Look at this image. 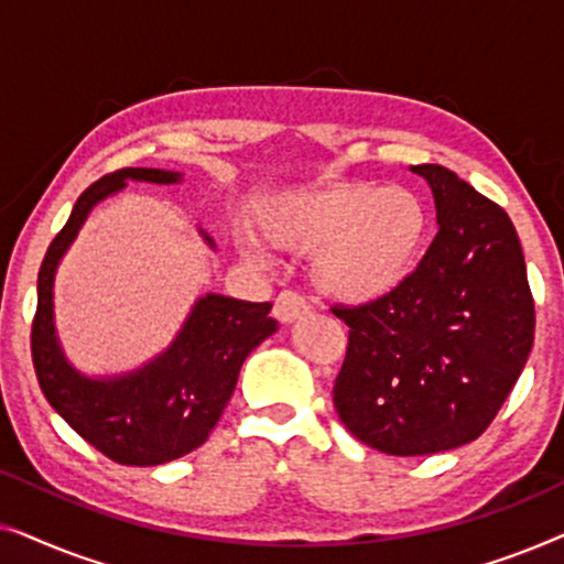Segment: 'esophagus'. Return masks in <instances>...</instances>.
Masks as SVG:
<instances>
[{"mask_svg":"<svg viewBox=\"0 0 564 564\" xmlns=\"http://www.w3.org/2000/svg\"><path fill=\"white\" fill-rule=\"evenodd\" d=\"M307 315V305L305 300L297 295V292H290L284 290L276 295L274 300V318L280 323H295L297 318H303Z\"/></svg>","mask_w":564,"mask_h":564,"instance_id":"34e87169","label":"esophagus"}]
</instances>
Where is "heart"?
<instances>
[{"label":"heart","instance_id":"1","mask_svg":"<svg viewBox=\"0 0 564 564\" xmlns=\"http://www.w3.org/2000/svg\"><path fill=\"white\" fill-rule=\"evenodd\" d=\"M269 243L311 253L315 290L349 305L390 295L411 272L429 236V210L415 192L372 182L284 189L257 210ZM236 249L267 264V249L251 230H236Z\"/></svg>","mask_w":564,"mask_h":564}]
</instances>
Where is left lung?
I'll return each instance as SVG.
<instances>
[{
    "label": "left lung",
    "mask_w": 564,
    "mask_h": 564,
    "mask_svg": "<svg viewBox=\"0 0 564 564\" xmlns=\"http://www.w3.org/2000/svg\"><path fill=\"white\" fill-rule=\"evenodd\" d=\"M411 172L436 205L426 257L390 295L334 307L351 328L336 413L351 436L392 457L475 442L534 344L527 264L503 207L438 164Z\"/></svg>",
    "instance_id": "1"
}]
</instances>
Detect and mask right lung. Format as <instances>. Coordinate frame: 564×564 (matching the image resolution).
Masks as SVG:
<instances>
[{
	"mask_svg": "<svg viewBox=\"0 0 564 564\" xmlns=\"http://www.w3.org/2000/svg\"><path fill=\"white\" fill-rule=\"evenodd\" d=\"M172 169H120L76 199L66 226L53 238L37 274L33 365L53 411L105 457L153 467L180 459L210 436L234 395L238 372L257 346L274 334L272 303H249L218 292L199 295L174 341L141 367L118 375H84L66 357L53 315V282L89 213L128 182L180 184ZM215 251V241L197 228Z\"/></svg>",
	"mask_w": 564,
	"mask_h": 564,
	"instance_id": "1",
	"label": "right lung"
}]
</instances>
